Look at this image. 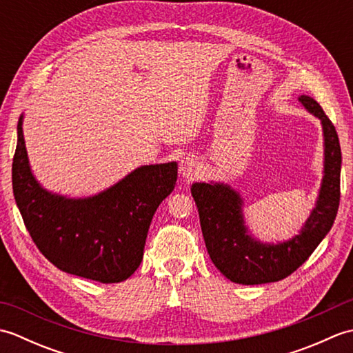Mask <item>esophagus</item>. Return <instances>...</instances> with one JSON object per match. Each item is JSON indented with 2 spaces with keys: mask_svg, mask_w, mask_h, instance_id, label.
<instances>
[{
  "mask_svg": "<svg viewBox=\"0 0 353 353\" xmlns=\"http://www.w3.org/2000/svg\"><path fill=\"white\" fill-rule=\"evenodd\" d=\"M179 171H181L182 177L191 181V179L197 174V163L192 157H183L181 162V167H179Z\"/></svg>",
  "mask_w": 353,
  "mask_h": 353,
  "instance_id": "esophagus-1",
  "label": "esophagus"
}]
</instances>
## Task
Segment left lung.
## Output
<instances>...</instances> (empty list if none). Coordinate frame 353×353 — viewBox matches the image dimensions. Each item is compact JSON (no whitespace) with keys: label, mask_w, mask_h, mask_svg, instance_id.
I'll return each mask as SVG.
<instances>
[{"label":"left lung","mask_w":353,"mask_h":353,"mask_svg":"<svg viewBox=\"0 0 353 353\" xmlns=\"http://www.w3.org/2000/svg\"><path fill=\"white\" fill-rule=\"evenodd\" d=\"M299 101L320 119L325 138L323 181L316 208L301 234L285 243H261L249 235L243 215V199L235 190L212 182L191 186L209 256L214 265L235 283L277 282L294 273L331 230L339 211L341 172L339 134L316 100L301 95Z\"/></svg>","instance_id":"obj_1"}]
</instances>
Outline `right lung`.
Masks as SVG:
<instances>
[{"label": "right lung", "mask_w": 353, "mask_h": 353, "mask_svg": "<svg viewBox=\"0 0 353 353\" xmlns=\"http://www.w3.org/2000/svg\"><path fill=\"white\" fill-rule=\"evenodd\" d=\"M177 163L144 165L88 199L48 192L30 170L22 117L12 163L13 196L30 236L52 265L101 283L130 277L142 261L150 223L174 190Z\"/></svg>", "instance_id": "right-lung-1"}]
</instances>
